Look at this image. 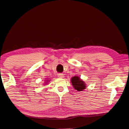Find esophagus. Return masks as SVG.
<instances>
[{
	"label": "esophagus",
	"instance_id": "esophagus-1",
	"mask_svg": "<svg viewBox=\"0 0 129 129\" xmlns=\"http://www.w3.org/2000/svg\"><path fill=\"white\" fill-rule=\"evenodd\" d=\"M58 77H59V78H63V77H64V74H58Z\"/></svg>",
	"mask_w": 129,
	"mask_h": 129
}]
</instances>
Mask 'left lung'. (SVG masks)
Returning a JSON list of instances; mask_svg holds the SVG:
<instances>
[{
    "label": "left lung",
    "instance_id": "obj_1",
    "mask_svg": "<svg viewBox=\"0 0 129 129\" xmlns=\"http://www.w3.org/2000/svg\"><path fill=\"white\" fill-rule=\"evenodd\" d=\"M71 83L74 88L77 90V91H82L84 89H86V85L84 81L78 76H74L71 78Z\"/></svg>",
    "mask_w": 129,
    "mask_h": 129
}]
</instances>
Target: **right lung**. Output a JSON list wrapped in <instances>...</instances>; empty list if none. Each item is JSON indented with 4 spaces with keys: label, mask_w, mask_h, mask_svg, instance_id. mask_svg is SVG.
I'll return each instance as SVG.
<instances>
[{
    "label": "right lung",
    "mask_w": 129,
    "mask_h": 129,
    "mask_svg": "<svg viewBox=\"0 0 129 129\" xmlns=\"http://www.w3.org/2000/svg\"><path fill=\"white\" fill-rule=\"evenodd\" d=\"M47 82H48V80H47Z\"/></svg>",
    "instance_id": "1"
}]
</instances>
